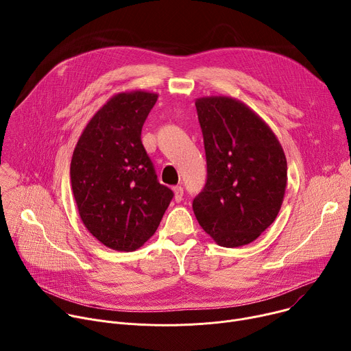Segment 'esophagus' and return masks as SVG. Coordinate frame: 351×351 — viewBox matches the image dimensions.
Listing matches in <instances>:
<instances>
[{"mask_svg":"<svg viewBox=\"0 0 351 351\" xmlns=\"http://www.w3.org/2000/svg\"><path fill=\"white\" fill-rule=\"evenodd\" d=\"M173 197H175V202L176 203H180L182 198H183V189L180 186H175L173 187Z\"/></svg>","mask_w":351,"mask_h":351,"instance_id":"esophagus-1","label":"esophagus"}]
</instances>
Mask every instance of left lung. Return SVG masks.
<instances>
[{
  "instance_id": "1",
  "label": "left lung",
  "mask_w": 351,
  "mask_h": 351,
  "mask_svg": "<svg viewBox=\"0 0 351 351\" xmlns=\"http://www.w3.org/2000/svg\"><path fill=\"white\" fill-rule=\"evenodd\" d=\"M207 158V182L194 215L222 247L254 241L278 217L287 162L272 129L240 99H195Z\"/></svg>"
}]
</instances>
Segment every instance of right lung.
I'll return each instance as SVG.
<instances>
[{
  "label": "right lung",
  "instance_id": "obj_1",
  "mask_svg": "<svg viewBox=\"0 0 351 351\" xmlns=\"http://www.w3.org/2000/svg\"><path fill=\"white\" fill-rule=\"evenodd\" d=\"M158 94L118 93L83 129L71 161L80 219L108 248L134 252L152 237L173 193L157 180L141 128Z\"/></svg>",
  "mask_w": 351,
  "mask_h": 351
}]
</instances>
